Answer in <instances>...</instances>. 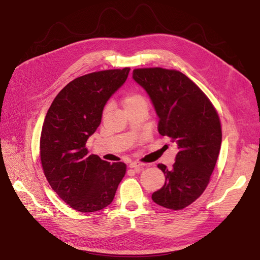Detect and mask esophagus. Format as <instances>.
<instances>
[{
	"label": "esophagus",
	"mask_w": 260,
	"mask_h": 260,
	"mask_svg": "<svg viewBox=\"0 0 260 260\" xmlns=\"http://www.w3.org/2000/svg\"><path fill=\"white\" fill-rule=\"evenodd\" d=\"M129 168L134 169L136 171H140L141 169H143V165L140 162H132V163H129Z\"/></svg>",
	"instance_id": "obj_1"
}]
</instances>
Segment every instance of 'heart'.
<instances>
[{
    "label": "heart",
    "instance_id": "obj_1",
    "mask_svg": "<svg viewBox=\"0 0 260 260\" xmlns=\"http://www.w3.org/2000/svg\"><path fill=\"white\" fill-rule=\"evenodd\" d=\"M123 103H124V107H127V106H133L136 104L146 103V101L142 94H140L138 92H132L126 95V97L124 98V102Z\"/></svg>",
    "mask_w": 260,
    "mask_h": 260
}]
</instances>
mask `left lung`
<instances>
[{
  "label": "left lung",
  "instance_id": "obj_1",
  "mask_svg": "<svg viewBox=\"0 0 260 260\" xmlns=\"http://www.w3.org/2000/svg\"><path fill=\"white\" fill-rule=\"evenodd\" d=\"M133 79L147 92L159 118L158 132L179 148L172 170L158 168L166 183L152 195L159 206L181 210L206 189L221 145V125L206 94L185 75L165 68L134 70Z\"/></svg>",
  "mask_w": 260,
  "mask_h": 260
}]
</instances>
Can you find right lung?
<instances>
[{
  "mask_svg": "<svg viewBox=\"0 0 260 260\" xmlns=\"http://www.w3.org/2000/svg\"><path fill=\"white\" fill-rule=\"evenodd\" d=\"M129 71H102L75 79L57 94L46 114L40 141L43 171L54 192L76 211L90 213L109 206L125 175L124 163L111 165L89 155L85 144Z\"/></svg>",
  "mask_w": 260,
  "mask_h": 260,
  "instance_id": "right-lung-1",
  "label": "right lung"
}]
</instances>
